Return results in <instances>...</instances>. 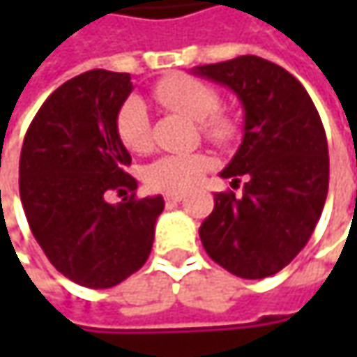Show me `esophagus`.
I'll return each instance as SVG.
<instances>
[{"mask_svg":"<svg viewBox=\"0 0 357 357\" xmlns=\"http://www.w3.org/2000/svg\"><path fill=\"white\" fill-rule=\"evenodd\" d=\"M185 197L186 192H167V195H165V200H167V202H181Z\"/></svg>","mask_w":357,"mask_h":357,"instance_id":"1","label":"esophagus"}]
</instances>
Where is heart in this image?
<instances>
[{
    "label": "heart",
    "instance_id": "1",
    "mask_svg": "<svg viewBox=\"0 0 357 357\" xmlns=\"http://www.w3.org/2000/svg\"><path fill=\"white\" fill-rule=\"evenodd\" d=\"M158 103L185 117L199 121L202 135L216 146H230L238 137V123L228 113L218 111L220 95L213 85L190 75H171L158 81L153 89ZM115 129L121 143L130 153H146L153 144L151 121L141 99L130 97L119 109ZM211 169V160L202 153L165 155L149 165L146 183L167 192H183L195 186Z\"/></svg>",
    "mask_w": 357,
    "mask_h": 357
}]
</instances>
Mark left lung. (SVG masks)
Masks as SVG:
<instances>
[{
  "label": "left lung",
  "mask_w": 357,
  "mask_h": 357,
  "mask_svg": "<svg viewBox=\"0 0 357 357\" xmlns=\"http://www.w3.org/2000/svg\"><path fill=\"white\" fill-rule=\"evenodd\" d=\"M192 73L225 85L244 109V137L220 172L242 195H214L200 240L216 264L258 280L288 266L312 236L328 197L330 158L324 125L308 91L276 63L256 55Z\"/></svg>",
  "instance_id": "1"
}]
</instances>
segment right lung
Segmentation results:
<instances>
[{"label": "right lung", "instance_id": "1", "mask_svg": "<svg viewBox=\"0 0 357 357\" xmlns=\"http://www.w3.org/2000/svg\"><path fill=\"white\" fill-rule=\"evenodd\" d=\"M132 91L129 73L93 69L69 79L41 105L23 139L20 197L49 262L85 288H113L143 266L160 195L111 204L137 181L115 119Z\"/></svg>", "mask_w": 357, "mask_h": 357}]
</instances>
